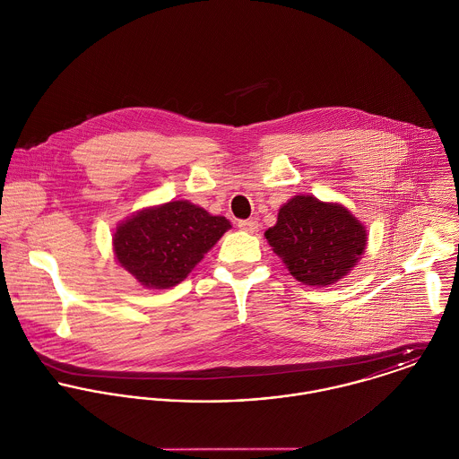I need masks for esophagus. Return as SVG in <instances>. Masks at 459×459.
Segmentation results:
<instances>
[{
  "instance_id": "esophagus-1",
  "label": "esophagus",
  "mask_w": 459,
  "mask_h": 459,
  "mask_svg": "<svg viewBox=\"0 0 459 459\" xmlns=\"http://www.w3.org/2000/svg\"><path fill=\"white\" fill-rule=\"evenodd\" d=\"M258 221L256 219H244V221H238V228L247 231V233H255L258 231Z\"/></svg>"
}]
</instances>
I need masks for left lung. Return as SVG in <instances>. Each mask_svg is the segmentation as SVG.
<instances>
[{"label": "left lung", "mask_w": 459, "mask_h": 459, "mask_svg": "<svg viewBox=\"0 0 459 459\" xmlns=\"http://www.w3.org/2000/svg\"><path fill=\"white\" fill-rule=\"evenodd\" d=\"M264 237L290 273L309 286L346 275L368 242L364 226L344 206L313 196L290 199Z\"/></svg>", "instance_id": "8db88e82"}]
</instances>
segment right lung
Returning a JSON list of instances; mask_svg holds the SVG:
<instances>
[{"mask_svg": "<svg viewBox=\"0 0 459 459\" xmlns=\"http://www.w3.org/2000/svg\"><path fill=\"white\" fill-rule=\"evenodd\" d=\"M230 228L226 217L189 201H171L120 224L115 255L143 286L169 288L184 281Z\"/></svg>", "mask_w": 459, "mask_h": 459, "instance_id": "right-lung-1", "label": "right lung"}]
</instances>
